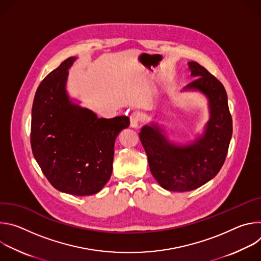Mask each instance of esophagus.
Returning <instances> with one entry per match:
<instances>
[{"label": "esophagus", "mask_w": 261, "mask_h": 261, "mask_svg": "<svg viewBox=\"0 0 261 261\" xmlns=\"http://www.w3.org/2000/svg\"><path fill=\"white\" fill-rule=\"evenodd\" d=\"M142 118H141V115L139 113H134L131 115L130 117V126L132 128H137L139 123L141 122Z\"/></svg>", "instance_id": "34e87169"}]
</instances>
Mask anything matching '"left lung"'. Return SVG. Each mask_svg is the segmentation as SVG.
<instances>
[{
    "mask_svg": "<svg viewBox=\"0 0 261 261\" xmlns=\"http://www.w3.org/2000/svg\"><path fill=\"white\" fill-rule=\"evenodd\" d=\"M188 67L196 80L182 92H199L207 99L210 117L202 133L190 142L178 143L155 122L139 133L153 176L163 189L174 192L192 191L215 177L225 161L232 135L224 87L198 63L189 62Z\"/></svg>",
    "mask_w": 261,
    "mask_h": 261,
    "instance_id": "obj_1",
    "label": "left lung"
}]
</instances>
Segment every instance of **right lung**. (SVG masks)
<instances>
[{
  "instance_id": "add662e5",
  "label": "right lung",
  "mask_w": 261,
  "mask_h": 261,
  "mask_svg": "<svg viewBox=\"0 0 261 261\" xmlns=\"http://www.w3.org/2000/svg\"><path fill=\"white\" fill-rule=\"evenodd\" d=\"M75 61V57L65 60L37 89L31 145L37 163L57 190L88 196L100 192L109 180L116 139L130 120L125 116L99 119L70 98L68 70Z\"/></svg>"
}]
</instances>
